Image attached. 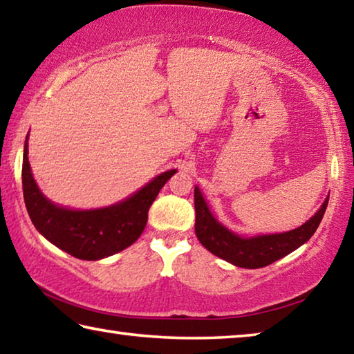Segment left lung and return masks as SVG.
Instances as JSON below:
<instances>
[{"mask_svg":"<svg viewBox=\"0 0 354 354\" xmlns=\"http://www.w3.org/2000/svg\"><path fill=\"white\" fill-rule=\"evenodd\" d=\"M328 200L329 196H326L314 217H310L297 230L279 232V234L242 237L227 230L214 217L200 189L195 187V234L203 247L218 256L220 259L243 268H261L295 251L314 236L325 215Z\"/></svg>","mask_w":354,"mask_h":354,"instance_id":"left-lung-1","label":"left lung"}]
</instances>
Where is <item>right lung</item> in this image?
Instances as JSON below:
<instances>
[{"label": "right lung", "instance_id": "right-lung-1", "mask_svg": "<svg viewBox=\"0 0 354 354\" xmlns=\"http://www.w3.org/2000/svg\"><path fill=\"white\" fill-rule=\"evenodd\" d=\"M176 170L160 173L153 181L109 207L73 211L57 206L41 194L28 160V137L23 151V196L29 217L41 236L65 253L84 261H98L133 245L145 230L149 206Z\"/></svg>", "mask_w": 354, "mask_h": 354}]
</instances>
